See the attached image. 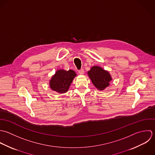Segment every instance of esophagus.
Segmentation results:
<instances>
[{
  "label": "esophagus",
  "mask_w": 155,
  "mask_h": 155,
  "mask_svg": "<svg viewBox=\"0 0 155 155\" xmlns=\"http://www.w3.org/2000/svg\"><path fill=\"white\" fill-rule=\"evenodd\" d=\"M78 73H79V74H80V75H83V74H84V69H81L79 70V71H78Z\"/></svg>",
  "instance_id": "obj_1"
}]
</instances>
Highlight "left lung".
I'll use <instances>...</instances> for the list:
<instances>
[{
	"instance_id": "1",
	"label": "left lung",
	"mask_w": 155,
	"mask_h": 155,
	"mask_svg": "<svg viewBox=\"0 0 155 155\" xmlns=\"http://www.w3.org/2000/svg\"><path fill=\"white\" fill-rule=\"evenodd\" d=\"M87 74L93 85L99 91H104L110 84L112 77L108 71L99 66H93Z\"/></svg>"
}]
</instances>
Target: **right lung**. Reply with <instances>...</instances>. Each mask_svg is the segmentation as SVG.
I'll use <instances>...</instances> for the list:
<instances>
[{
	"label": "right lung",
	"mask_w": 155,
	"mask_h": 155,
	"mask_svg": "<svg viewBox=\"0 0 155 155\" xmlns=\"http://www.w3.org/2000/svg\"><path fill=\"white\" fill-rule=\"evenodd\" d=\"M76 76L75 72L72 69H58L50 80V87L58 93H66Z\"/></svg>",
	"instance_id": "obj_1"
}]
</instances>
